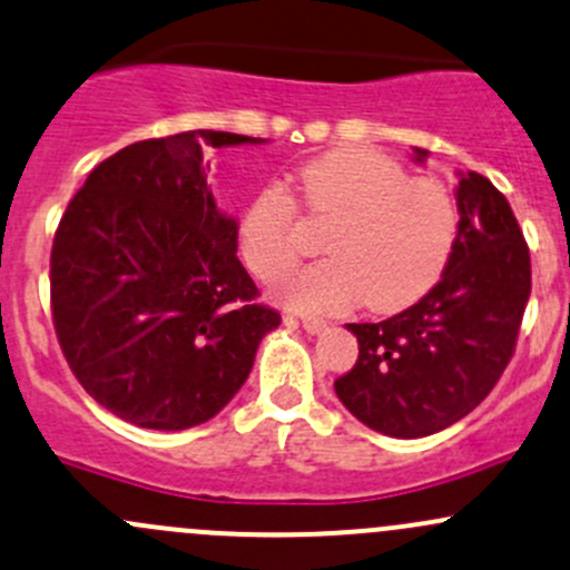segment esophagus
<instances>
[{
	"label": "esophagus",
	"mask_w": 570,
	"mask_h": 570,
	"mask_svg": "<svg viewBox=\"0 0 570 570\" xmlns=\"http://www.w3.org/2000/svg\"><path fill=\"white\" fill-rule=\"evenodd\" d=\"M301 325H303L308 333H322V331H325V327H327V322L322 320V316L303 314V316H301Z\"/></svg>",
	"instance_id": "obj_1"
}]
</instances>
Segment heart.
Returning a JSON list of instances; mask_svg holds the SVG:
<instances>
[{
    "label": "heart",
    "instance_id": "obj_1",
    "mask_svg": "<svg viewBox=\"0 0 570 570\" xmlns=\"http://www.w3.org/2000/svg\"><path fill=\"white\" fill-rule=\"evenodd\" d=\"M297 190L314 218L333 220L320 262L292 275L281 295L301 311L376 314L421 301L440 281L459 235V209L436 177H410L399 160L365 147H338L308 160ZM237 250L256 278L281 281L301 259L295 202L262 188L237 220Z\"/></svg>",
    "mask_w": 570,
    "mask_h": 570
}]
</instances>
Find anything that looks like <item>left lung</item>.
Returning a JSON list of instances; mask_svg holds the SVG:
<instances>
[{"instance_id":"1","label":"left lung","mask_w":570,"mask_h":570,"mask_svg":"<svg viewBox=\"0 0 570 570\" xmlns=\"http://www.w3.org/2000/svg\"><path fill=\"white\" fill-rule=\"evenodd\" d=\"M426 155L415 147V160ZM456 205V245L429 295L385 322L346 325L361 352L335 395L365 426L399 440L453 426L487 399L530 301V248L505 196L466 171Z\"/></svg>"}]
</instances>
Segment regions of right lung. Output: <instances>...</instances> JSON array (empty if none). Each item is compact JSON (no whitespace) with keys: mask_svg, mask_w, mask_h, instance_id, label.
Listing matches in <instances>:
<instances>
[{"mask_svg":"<svg viewBox=\"0 0 570 570\" xmlns=\"http://www.w3.org/2000/svg\"><path fill=\"white\" fill-rule=\"evenodd\" d=\"M188 130L128 144L89 171L57 226L51 316L81 387L122 421L179 431L218 415L281 325L237 259L205 149L259 144Z\"/></svg>","mask_w":570,"mask_h":570,"instance_id":"add662e5","label":"right lung"}]
</instances>
